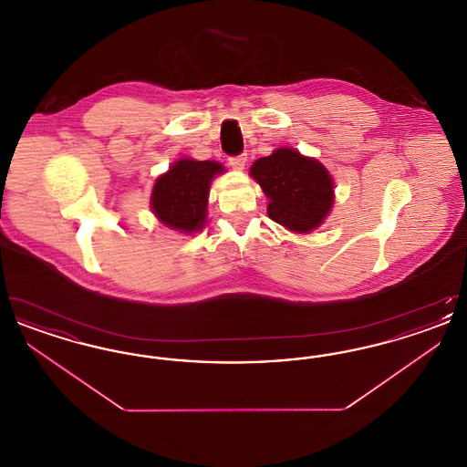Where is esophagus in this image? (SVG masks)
I'll return each instance as SVG.
<instances>
[{
  "label": "esophagus",
  "mask_w": 467,
  "mask_h": 467,
  "mask_svg": "<svg viewBox=\"0 0 467 467\" xmlns=\"http://www.w3.org/2000/svg\"><path fill=\"white\" fill-rule=\"evenodd\" d=\"M229 164L233 166V170H236V171H242L244 170V164H246V156H236L231 157L229 159Z\"/></svg>",
  "instance_id": "1"
}]
</instances>
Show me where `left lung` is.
Returning <instances> with one entry per match:
<instances>
[{
  "label": "left lung",
  "instance_id": "8db88e82",
  "mask_svg": "<svg viewBox=\"0 0 467 467\" xmlns=\"http://www.w3.org/2000/svg\"><path fill=\"white\" fill-rule=\"evenodd\" d=\"M267 198V215L296 234L320 227L334 204V180L315 157L282 147L250 168Z\"/></svg>",
  "mask_w": 467,
  "mask_h": 467
}]
</instances>
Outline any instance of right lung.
Segmentation results:
<instances>
[{
  "label": "right lung",
  "mask_w": 467,
  "mask_h": 467,
  "mask_svg": "<svg viewBox=\"0 0 467 467\" xmlns=\"http://www.w3.org/2000/svg\"><path fill=\"white\" fill-rule=\"evenodd\" d=\"M217 161L182 157L159 175L150 194V210L157 221L183 234L201 231L208 219V196L213 178L223 175Z\"/></svg>",
  "instance_id": "obj_1"
}]
</instances>
